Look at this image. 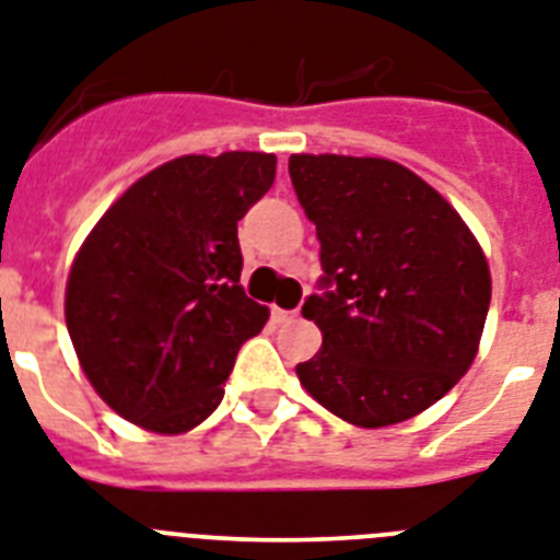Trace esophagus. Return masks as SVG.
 Instances as JSON below:
<instances>
[{"label":"esophagus","mask_w":560,"mask_h":560,"mask_svg":"<svg viewBox=\"0 0 560 560\" xmlns=\"http://www.w3.org/2000/svg\"><path fill=\"white\" fill-rule=\"evenodd\" d=\"M271 317H275V323H294L300 317V308H294V312H289V308H271Z\"/></svg>","instance_id":"obj_1"}]
</instances>
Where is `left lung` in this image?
Returning <instances> with one entry per match:
<instances>
[{
  "label": "left lung",
  "mask_w": 560,
  "mask_h": 560,
  "mask_svg": "<svg viewBox=\"0 0 560 560\" xmlns=\"http://www.w3.org/2000/svg\"><path fill=\"white\" fill-rule=\"evenodd\" d=\"M291 186L320 240V294L303 317L320 352L303 389L381 429L441 400L472 366L492 277L469 225L435 188L381 156L291 154Z\"/></svg>",
  "instance_id": "8db88e82"
}]
</instances>
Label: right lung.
<instances>
[{
  "label": "right lung",
  "instance_id": "obj_1",
  "mask_svg": "<svg viewBox=\"0 0 560 560\" xmlns=\"http://www.w3.org/2000/svg\"><path fill=\"white\" fill-rule=\"evenodd\" d=\"M260 151L160 165L103 214L65 289V323L96 395L137 427L179 435L223 400L269 308L240 285L237 223L275 183Z\"/></svg>",
  "mask_w": 560,
  "mask_h": 560
}]
</instances>
